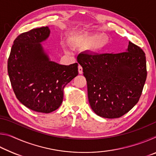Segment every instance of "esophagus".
<instances>
[{
  "instance_id": "1",
  "label": "esophagus",
  "mask_w": 156,
  "mask_h": 156,
  "mask_svg": "<svg viewBox=\"0 0 156 156\" xmlns=\"http://www.w3.org/2000/svg\"><path fill=\"white\" fill-rule=\"evenodd\" d=\"M78 73H80V74L83 73V67H82V66L80 65L78 66Z\"/></svg>"
}]
</instances>
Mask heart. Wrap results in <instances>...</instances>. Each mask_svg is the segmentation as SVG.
Masks as SVG:
<instances>
[{
	"mask_svg": "<svg viewBox=\"0 0 156 156\" xmlns=\"http://www.w3.org/2000/svg\"><path fill=\"white\" fill-rule=\"evenodd\" d=\"M76 43L80 45L87 46L90 44V49L94 52H99L106 45V39L102 36L83 34L75 37Z\"/></svg>",
	"mask_w": 156,
	"mask_h": 156,
	"instance_id": "obj_1",
	"label": "heart"
}]
</instances>
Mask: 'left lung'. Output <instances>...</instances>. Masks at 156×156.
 <instances>
[{
    "label": "left lung",
    "instance_id": "left-lung-1",
    "mask_svg": "<svg viewBox=\"0 0 156 156\" xmlns=\"http://www.w3.org/2000/svg\"><path fill=\"white\" fill-rule=\"evenodd\" d=\"M77 60L87 80L89 104L98 115L120 118L138 102L147 75L146 57L140 47L129 41L126 51L83 52Z\"/></svg>",
    "mask_w": 156,
    "mask_h": 156
}]
</instances>
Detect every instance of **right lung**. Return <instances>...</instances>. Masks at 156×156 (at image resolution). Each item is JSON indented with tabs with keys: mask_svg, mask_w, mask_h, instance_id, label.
<instances>
[{
	"mask_svg": "<svg viewBox=\"0 0 156 156\" xmlns=\"http://www.w3.org/2000/svg\"><path fill=\"white\" fill-rule=\"evenodd\" d=\"M48 27L32 29L14 41L7 71L17 99L31 110L49 113L58 109L65 87L78 74V63L51 61L41 43L49 36Z\"/></svg>",
	"mask_w": 156,
	"mask_h": 156,
	"instance_id": "add662e5",
	"label": "right lung"
}]
</instances>
